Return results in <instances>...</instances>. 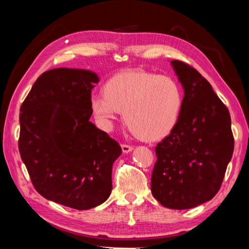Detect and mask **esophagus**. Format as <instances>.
<instances>
[{
    "instance_id": "obj_1",
    "label": "esophagus",
    "mask_w": 249,
    "mask_h": 249,
    "mask_svg": "<svg viewBox=\"0 0 249 249\" xmlns=\"http://www.w3.org/2000/svg\"><path fill=\"white\" fill-rule=\"evenodd\" d=\"M122 150H123L124 153H128L133 150V146L128 145V144H122Z\"/></svg>"
}]
</instances>
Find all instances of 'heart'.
<instances>
[{
	"mask_svg": "<svg viewBox=\"0 0 249 249\" xmlns=\"http://www.w3.org/2000/svg\"><path fill=\"white\" fill-rule=\"evenodd\" d=\"M182 103V89L173 78L145 70L118 72L106 81L104 95L90 97L92 114L104 128H112L123 110L128 127L150 142L173 131Z\"/></svg>",
	"mask_w": 249,
	"mask_h": 249,
	"instance_id": "b5f03b06",
	"label": "heart"
}]
</instances>
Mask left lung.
Returning <instances> with one entry per match:
<instances>
[{
  "label": "left lung",
  "mask_w": 249,
  "mask_h": 249,
  "mask_svg": "<svg viewBox=\"0 0 249 249\" xmlns=\"http://www.w3.org/2000/svg\"><path fill=\"white\" fill-rule=\"evenodd\" d=\"M184 89L179 121L155 147L152 195L163 207L190 209L213 198L233 152L231 114L190 65L172 60Z\"/></svg>",
  "instance_id": "1"
}]
</instances>
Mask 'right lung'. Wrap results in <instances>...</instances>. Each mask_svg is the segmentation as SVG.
<instances>
[{
  "mask_svg": "<svg viewBox=\"0 0 249 249\" xmlns=\"http://www.w3.org/2000/svg\"><path fill=\"white\" fill-rule=\"evenodd\" d=\"M95 72L55 68L40 76L20 108L18 151L43 198L77 210L105 202L112 192L116 141L89 121Z\"/></svg>",
  "mask_w": 249,
  "mask_h": 249,
  "instance_id": "1",
  "label": "right lung"
}]
</instances>
